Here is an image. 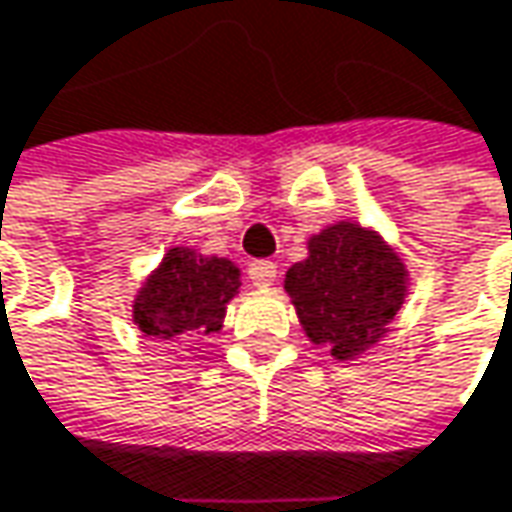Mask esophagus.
I'll return each mask as SVG.
<instances>
[{
	"mask_svg": "<svg viewBox=\"0 0 512 512\" xmlns=\"http://www.w3.org/2000/svg\"><path fill=\"white\" fill-rule=\"evenodd\" d=\"M275 278H278V263H272V260H252L249 263V280L255 286H272Z\"/></svg>",
	"mask_w": 512,
	"mask_h": 512,
	"instance_id": "34e87169",
	"label": "esophagus"
}]
</instances>
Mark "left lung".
<instances>
[{
    "instance_id": "1",
    "label": "left lung",
    "mask_w": 512,
    "mask_h": 512,
    "mask_svg": "<svg viewBox=\"0 0 512 512\" xmlns=\"http://www.w3.org/2000/svg\"><path fill=\"white\" fill-rule=\"evenodd\" d=\"M286 292L315 344L352 358L375 344L404 303V266L361 226L338 223L309 240V257L286 272Z\"/></svg>"
}]
</instances>
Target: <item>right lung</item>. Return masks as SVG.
<instances>
[{"label":"right lung","instance_id":"1","mask_svg":"<svg viewBox=\"0 0 512 512\" xmlns=\"http://www.w3.org/2000/svg\"><path fill=\"white\" fill-rule=\"evenodd\" d=\"M240 286L232 260L200 257L191 249H171L134 303V321L145 335L177 338L186 332H217L226 303Z\"/></svg>","mask_w":512,"mask_h":512}]
</instances>
